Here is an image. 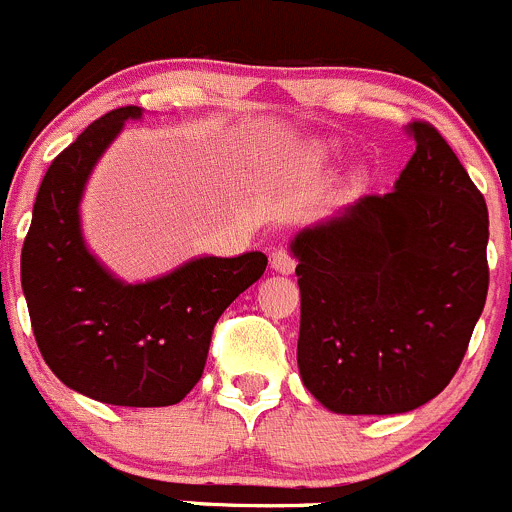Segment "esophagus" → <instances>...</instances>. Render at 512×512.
Instances as JSON below:
<instances>
[{
  "instance_id": "1",
  "label": "esophagus",
  "mask_w": 512,
  "mask_h": 512,
  "mask_svg": "<svg viewBox=\"0 0 512 512\" xmlns=\"http://www.w3.org/2000/svg\"><path fill=\"white\" fill-rule=\"evenodd\" d=\"M295 265H298V260H295V255L288 247H280V250L272 252V267L278 272H283V275H290V272L295 270Z\"/></svg>"
}]
</instances>
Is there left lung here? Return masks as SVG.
<instances>
[{"label": "left lung", "mask_w": 512, "mask_h": 512, "mask_svg": "<svg viewBox=\"0 0 512 512\" xmlns=\"http://www.w3.org/2000/svg\"><path fill=\"white\" fill-rule=\"evenodd\" d=\"M409 131L417 151L389 194L293 242L298 369L338 414H401L434 399L485 308V197L432 123Z\"/></svg>", "instance_id": "left-lung-1"}]
</instances>
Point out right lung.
I'll list each match as a JSON object with an SVG mask.
<instances>
[{"mask_svg": "<svg viewBox=\"0 0 512 512\" xmlns=\"http://www.w3.org/2000/svg\"><path fill=\"white\" fill-rule=\"evenodd\" d=\"M138 116V105L105 113L52 159L22 247V290L62 384L116 407H171L202 379L219 315L260 280L267 257H199L143 285L95 262L80 237V194L123 121Z\"/></svg>", "mask_w": 512, "mask_h": 512, "instance_id": "1", "label": "right lung"}]
</instances>
